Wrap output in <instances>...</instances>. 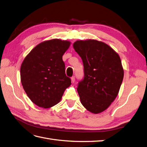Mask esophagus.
<instances>
[{"label": "esophagus", "mask_w": 147, "mask_h": 147, "mask_svg": "<svg viewBox=\"0 0 147 147\" xmlns=\"http://www.w3.org/2000/svg\"><path fill=\"white\" fill-rule=\"evenodd\" d=\"M75 77H72V78H71V82H72V83H74L75 82Z\"/></svg>", "instance_id": "34e87169"}]
</instances>
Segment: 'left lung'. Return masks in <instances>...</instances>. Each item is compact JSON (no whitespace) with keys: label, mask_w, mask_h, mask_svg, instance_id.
Masks as SVG:
<instances>
[{"label":"left lung","mask_w":147,"mask_h":147,"mask_svg":"<svg viewBox=\"0 0 147 147\" xmlns=\"http://www.w3.org/2000/svg\"><path fill=\"white\" fill-rule=\"evenodd\" d=\"M73 47L84 66V79L77 87L81 103L91 113H100L118 94L124 77L121 59L112 47L96 40H77Z\"/></svg>","instance_id":"1"}]
</instances>
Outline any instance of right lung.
<instances>
[{
	"label": "right lung",
	"instance_id": "obj_1",
	"mask_svg": "<svg viewBox=\"0 0 147 147\" xmlns=\"http://www.w3.org/2000/svg\"><path fill=\"white\" fill-rule=\"evenodd\" d=\"M71 42L55 38L35 47L20 68L22 86L34 104L48 109L58 104L71 84L65 74L63 56Z\"/></svg>",
	"mask_w": 147,
	"mask_h": 147
}]
</instances>
